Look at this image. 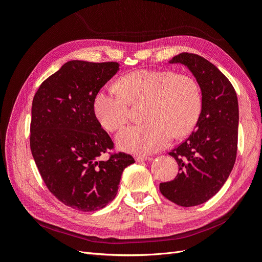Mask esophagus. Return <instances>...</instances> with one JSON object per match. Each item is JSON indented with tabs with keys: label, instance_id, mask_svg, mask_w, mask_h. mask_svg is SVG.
<instances>
[{
	"label": "esophagus",
	"instance_id": "obj_1",
	"mask_svg": "<svg viewBox=\"0 0 262 262\" xmlns=\"http://www.w3.org/2000/svg\"><path fill=\"white\" fill-rule=\"evenodd\" d=\"M136 160H137V162H143V161L150 160V157L147 156V155H137Z\"/></svg>",
	"mask_w": 262,
	"mask_h": 262
}]
</instances>
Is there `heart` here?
Masks as SVG:
<instances>
[{"mask_svg": "<svg viewBox=\"0 0 262 262\" xmlns=\"http://www.w3.org/2000/svg\"><path fill=\"white\" fill-rule=\"evenodd\" d=\"M119 86L98 92L94 112L108 131H118L130 118L131 104L145 102V122L122 130L118 144L129 152L149 154L191 132L201 112V92L194 78L170 70H138L122 76Z\"/></svg>", "mask_w": 262, "mask_h": 262, "instance_id": "obj_1", "label": "heart"}]
</instances>
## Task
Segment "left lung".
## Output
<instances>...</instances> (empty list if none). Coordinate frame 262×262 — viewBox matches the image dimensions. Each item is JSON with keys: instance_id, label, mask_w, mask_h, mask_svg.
<instances>
[{"instance_id": "8db88e82", "label": "left lung", "mask_w": 262, "mask_h": 262, "mask_svg": "<svg viewBox=\"0 0 262 262\" xmlns=\"http://www.w3.org/2000/svg\"><path fill=\"white\" fill-rule=\"evenodd\" d=\"M170 63L191 71L202 92L195 130L168 153L178 164L177 176L160 184L162 194L180 207L204 203L223 187L236 161L238 101L232 83L210 61L182 52Z\"/></svg>"}]
</instances>
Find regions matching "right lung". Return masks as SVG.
<instances>
[{
  "label": "right lung",
  "instance_id": "right-lung-1",
  "mask_svg": "<svg viewBox=\"0 0 262 262\" xmlns=\"http://www.w3.org/2000/svg\"><path fill=\"white\" fill-rule=\"evenodd\" d=\"M118 71V62L69 61L34 96L31 154L49 191L78 211H97L112 202L122 171L134 163L130 154L110 152L114 142L94 112L95 97ZM105 152L108 158L100 160Z\"/></svg>",
  "mask_w": 262,
  "mask_h": 262
}]
</instances>
